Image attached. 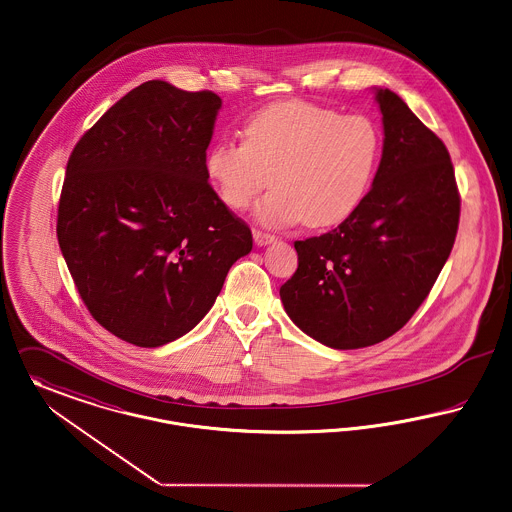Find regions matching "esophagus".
Here are the masks:
<instances>
[{
    "label": "esophagus",
    "mask_w": 512,
    "mask_h": 512,
    "mask_svg": "<svg viewBox=\"0 0 512 512\" xmlns=\"http://www.w3.org/2000/svg\"><path fill=\"white\" fill-rule=\"evenodd\" d=\"M252 237H254V243L258 244V246H266V244H271L275 241L273 235L264 233V231H260V229H254V231H252Z\"/></svg>",
    "instance_id": "34e87169"
}]
</instances>
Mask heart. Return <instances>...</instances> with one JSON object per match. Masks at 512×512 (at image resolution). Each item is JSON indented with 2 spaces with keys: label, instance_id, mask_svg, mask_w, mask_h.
I'll return each mask as SVG.
<instances>
[{
  "label": "heart",
  "instance_id": "heart-1",
  "mask_svg": "<svg viewBox=\"0 0 512 512\" xmlns=\"http://www.w3.org/2000/svg\"><path fill=\"white\" fill-rule=\"evenodd\" d=\"M243 142L208 150L206 171L231 210L258 204L266 225H337L368 196L381 158V133L366 115H341L310 102H281L252 115Z\"/></svg>",
  "mask_w": 512,
  "mask_h": 512
}]
</instances>
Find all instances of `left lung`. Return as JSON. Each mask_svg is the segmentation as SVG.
Here are the masks:
<instances>
[{
    "mask_svg": "<svg viewBox=\"0 0 512 512\" xmlns=\"http://www.w3.org/2000/svg\"><path fill=\"white\" fill-rule=\"evenodd\" d=\"M383 152L372 189L337 229L296 241L279 295L289 318L331 349L385 341L408 322L445 266L460 217L451 156L389 88H376Z\"/></svg>",
    "mask_w": 512,
    "mask_h": 512,
    "instance_id": "left-lung-1",
    "label": "left lung"
}]
</instances>
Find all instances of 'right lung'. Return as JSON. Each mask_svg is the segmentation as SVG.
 <instances>
[{"instance_id": "obj_1", "label": "right lung", "mask_w": 512, "mask_h": 512, "mask_svg": "<svg viewBox=\"0 0 512 512\" xmlns=\"http://www.w3.org/2000/svg\"><path fill=\"white\" fill-rule=\"evenodd\" d=\"M221 98L165 81L133 88L71 152L57 241L82 302L115 337L171 343L214 306L252 233L208 183Z\"/></svg>"}]
</instances>
